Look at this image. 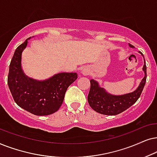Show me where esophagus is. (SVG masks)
<instances>
[{"label": "esophagus", "instance_id": "34e87169", "mask_svg": "<svg viewBox=\"0 0 157 157\" xmlns=\"http://www.w3.org/2000/svg\"><path fill=\"white\" fill-rule=\"evenodd\" d=\"M88 72H89L88 70H86V69H83V70H82V72H81V73H82L83 75H87V74H88Z\"/></svg>", "mask_w": 157, "mask_h": 157}]
</instances>
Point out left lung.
Masks as SVG:
<instances>
[{
  "instance_id": "obj_1",
  "label": "left lung",
  "mask_w": 157,
  "mask_h": 157,
  "mask_svg": "<svg viewBox=\"0 0 157 157\" xmlns=\"http://www.w3.org/2000/svg\"><path fill=\"white\" fill-rule=\"evenodd\" d=\"M128 46L131 48H134L130 44H128ZM139 53L143 56L144 60V64L142 69L144 72V77L137 88L132 93L121 95H112L108 93L103 87H100L97 81L91 79L90 89L87 96V100L90 106L95 111L100 114L115 116L128 109L137 101L141 95L147 80L146 62L143 54L141 52H139Z\"/></svg>"
}]
</instances>
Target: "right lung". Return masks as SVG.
<instances>
[{
    "label": "right lung",
    "mask_w": 157,
    "mask_h": 157,
    "mask_svg": "<svg viewBox=\"0 0 157 157\" xmlns=\"http://www.w3.org/2000/svg\"><path fill=\"white\" fill-rule=\"evenodd\" d=\"M29 37L16 49L9 66L8 85L16 104L36 116H47L62 105L68 87L77 78L75 72H61L44 80L27 76L21 67L22 52Z\"/></svg>",
    "instance_id": "1"
}]
</instances>
